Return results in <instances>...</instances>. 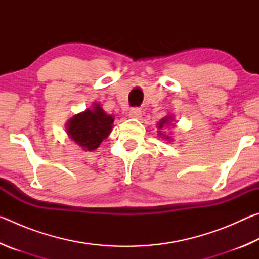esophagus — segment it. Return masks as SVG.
<instances>
[{"label":"esophagus","instance_id":"1","mask_svg":"<svg viewBox=\"0 0 259 259\" xmlns=\"http://www.w3.org/2000/svg\"><path fill=\"white\" fill-rule=\"evenodd\" d=\"M140 115H142V111H140V108L134 107L130 109V112H129L130 117H136V119H137V117H140Z\"/></svg>","mask_w":259,"mask_h":259}]
</instances>
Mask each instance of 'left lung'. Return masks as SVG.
Instances as JSON below:
<instances>
[{
	"mask_svg": "<svg viewBox=\"0 0 259 259\" xmlns=\"http://www.w3.org/2000/svg\"><path fill=\"white\" fill-rule=\"evenodd\" d=\"M172 120H174V116H172V115H166L165 117H163V119H162V120L159 122V123H157V124H159V125H157V128H159V129H163V126H164V125H166V124H170V123H171V122H170V121H172ZM157 133H159V135H160V136L162 135V137H163V138H165V139H169V136H165V135H163V133H161L160 130L157 131Z\"/></svg>",
	"mask_w": 259,
	"mask_h": 259,
	"instance_id": "1",
	"label": "left lung"
}]
</instances>
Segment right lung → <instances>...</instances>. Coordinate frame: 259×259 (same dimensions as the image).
<instances>
[{"instance_id":"add662e5","label":"right lung","mask_w":259,"mask_h":259,"mask_svg":"<svg viewBox=\"0 0 259 259\" xmlns=\"http://www.w3.org/2000/svg\"><path fill=\"white\" fill-rule=\"evenodd\" d=\"M114 117L104 112L99 104H94L93 108H87L69 119L66 131L78 146L84 151H94L108 137L113 128Z\"/></svg>"}]
</instances>
